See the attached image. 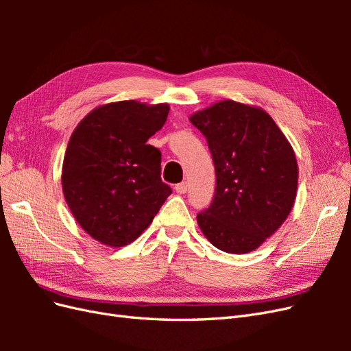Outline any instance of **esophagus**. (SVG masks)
Here are the masks:
<instances>
[{
	"label": "esophagus",
	"mask_w": 351,
	"mask_h": 351,
	"mask_svg": "<svg viewBox=\"0 0 351 351\" xmlns=\"http://www.w3.org/2000/svg\"><path fill=\"white\" fill-rule=\"evenodd\" d=\"M187 189H189L187 182H182V183L176 184V192H177V193H180V195H184V193L187 192Z\"/></svg>",
	"instance_id": "obj_1"
}]
</instances>
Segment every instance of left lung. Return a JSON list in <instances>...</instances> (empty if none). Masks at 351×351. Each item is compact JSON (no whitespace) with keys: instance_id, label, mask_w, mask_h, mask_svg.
Returning <instances> with one entry per match:
<instances>
[{"instance_id":"8db88e82","label":"left lung","mask_w":351,"mask_h":351,"mask_svg":"<svg viewBox=\"0 0 351 351\" xmlns=\"http://www.w3.org/2000/svg\"><path fill=\"white\" fill-rule=\"evenodd\" d=\"M190 121L206 137L217 176L212 204L197 214L202 232L222 252L258 249L294 205L299 168L291 145L267 111L231 99Z\"/></svg>"}]
</instances>
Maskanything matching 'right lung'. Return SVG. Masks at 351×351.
<instances>
[{
  "label": "right lung",
  "instance_id": "right-lung-1",
  "mask_svg": "<svg viewBox=\"0 0 351 351\" xmlns=\"http://www.w3.org/2000/svg\"><path fill=\"white\" fill-rule=\"evenodd\" d=\"M168 111V104H105L70 137L62 193L80 227L102 244L134 241L171 195L161 180V152L146 143L162 129Z\"/></svg>",
  "mask_w": 351,
  "mask_h": 351
}]
</instances>
